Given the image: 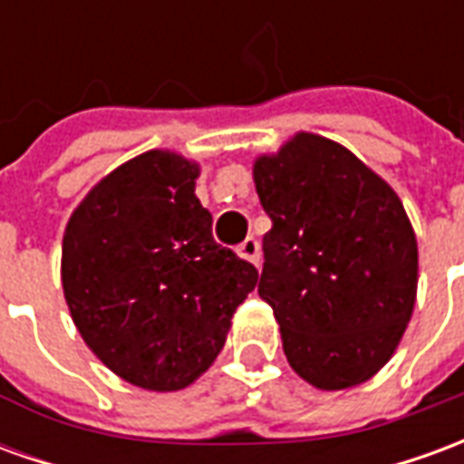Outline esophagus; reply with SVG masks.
Masks as SVG:
<instances>
[{"instance_id":"1","label":"esophagus","mask_w":464,"mask_h":464,"mask_svg":"<svg viewBox=\"0 0 464 464\" xmlns=\"http://www.w3.org/2000/svg\"><path fill=\"white\" fill-rule=\"evenodd\" d=\"M238 256H241V258H246V261H251L258 266V261H261V246H258V238L248 236V238H246V241L238 246Z\"/></svg>"}]
</instances>
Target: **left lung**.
Masks as SVG:
<instances>
[{"label":"left lung","mask_w":464,"mask_h":464,"mask_svg":"<svg viewBox=\"0 0 464 464\" xmlns=\"http://www.w3.org/2000/svg\"><path fill=\"white\" fill-rule=\"evenodd\" d=\"M253 179L273 221L258 295L291 368L321 390L365 382L398 348L418 291V243L398 193L315 133L261 156Z\"/></svg>","instance_id":"obj_1"}]
</instances>
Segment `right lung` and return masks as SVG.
I'll use <instances>...</instances> for the list:
<instances>
[{
    "instance_id": "obj_1",
    "label": "right lung",
    "mask_w": 464,
    "mask_h": 464,
    "mask_svg": "<svg viewBox=\"0 0 464 464\" xmlns=\"http://www.w3.org/2000/svg\"><path fill=\"white\" fill-rule=\"evenodd\" d=\"M198 166L146 151L96 183L72 213L62 283L76 328L126 382L181 390L208 370L256 266L213 238Z\"/></svg>"
}]
</instances>
